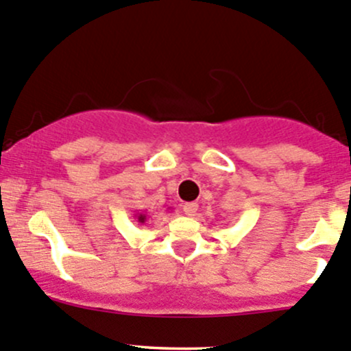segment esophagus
<instances>
[{
  "instance_id": "obj_1",
  "label": "esophagus",
  "mask_w": 351,
  "mask_h": 351,
  "mask_svg": "<svg viewBox=\"0 0 351 351\" xmlns=\"http://www.w3.org/2000/svg\"><path fill=\"white\" fill-rule=\"evenodd\" d=\"M182 211H184V215H187V216H196L197 204L196 202H186V204L182 206Z\"/></svg>"
}]
</instances>
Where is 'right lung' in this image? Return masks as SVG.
I'll return each instance as SVG.
<instances>
[{"label":"right lung","instance_id":"1","mask_svg":"<svg viewBox=\"0 0 351 351\" xmlns=\"http://www.w3.org/2000/svg\"><path fill=\"white\" fill-rule=\"evenodd\" d=\"M133 218H135L138 223H145L147 218H149V213H147V211H138V213H135V215H133Z\"/></svg>","mask_w":351,"mask_h":351}]
</instances>
